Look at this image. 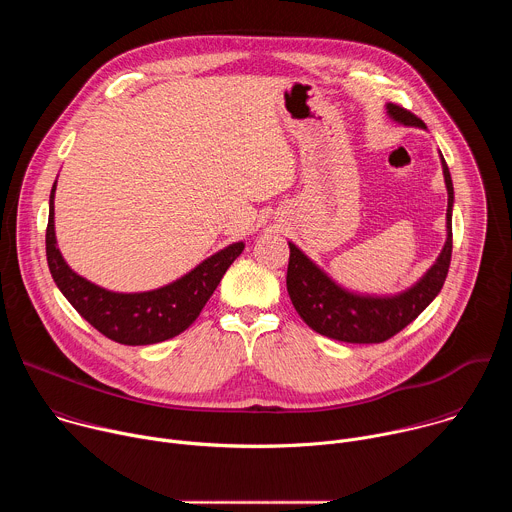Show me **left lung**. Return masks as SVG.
<instances>
[{
	"label": "left lung",
	"instance_id": "1",
	"mask_svg": "<svg viewBox=\"0 0 512 512\" xmlns=\"http://www.w3.org/2000/svg\"><path fill=\"white\" fill-rule=\"evenodd\" d=\"M389 115L403 123L425 127V123L401 105L389 103ZM448 186V241L433 267L411 289L395 298H362L338 287L320 271L296 245L289 243L287 294L300 318L318 334L352 344H377L393 338L411 324L440 294L452 261V204L454 186L448 164L442 156Z\"/></svg>",
	"mask_w": 512,
	"mask_h": 512
}]
</instances>
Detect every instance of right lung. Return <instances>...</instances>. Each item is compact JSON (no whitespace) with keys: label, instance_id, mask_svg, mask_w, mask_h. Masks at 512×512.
Here are the masks:
<instances>
[{"label":"right lung","instance_id":"1","mask_svg":"<svg viewBox=\"0 0 512 512\" xmlns=\"http://www.w3.org/2000/svg\"><path fill=\"white\" fill-rule=\"evenodd\" d=\"M54 188L46 227V259L64 298L103 336L127 344H156L184 332L202 312L208 298L245 245L235 243L202 261L182 279L143 294H113L72 271L54 239Z\"/></svg>","mask_w":512,"mask_h":512}]
</instances>
